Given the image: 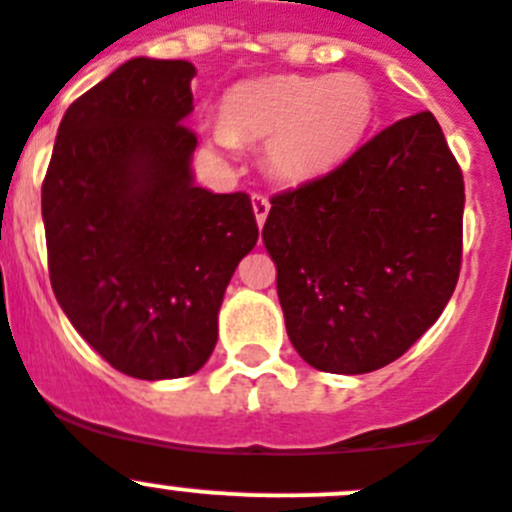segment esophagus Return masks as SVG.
Returning <instances> with one entry per match:
<instances>
[{"instance_id":"1","label":"esophagus","mask_w":512,"mask_h":512,"mask_svg":"<svg viewBox=\"0 0 512 512\" xmlns=\"http://www.w3.org/2000/svg\"><path fill=\"white\" fill-rule=\"evenodd\" d=\"M252 211H255L257 224L262 227L267 219V211H270V201H267V196H262V193H252Z\"/></svg>"}]
</instances>
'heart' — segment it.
Returning <instances> with one entry per match:
<instances>
[{"mask_svg":"<svg viewBox=\"0 0 512 512\" xmlns=\"http://www.w3.org/2000/svg\"><path fill=\"white\" fill-rule=\"evenodd\" d=\"M375 114V89L357 73L252 78L224 96L222 119L206 137L222 153L267 140V168L283 181H306L347 160Z\"/></svg>","mask_w":512,"mask_h":512,"instance_id":"b5f03b06","label":"heart"}]
</instances>
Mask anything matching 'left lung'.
<instances>
[{
    "mask_svg": "<svg viewBox=\"0 0 512 512\" xmlns=\"http://www.w3.org/2000/svg\"><path fill=\"white\" fill-rule=\"evenodd\" d=\"M270 204L262 242L278 267L285 329L316 370L390 365L457 288L464 178L431 112L390 124Z\"/></svg>",
    "mask_w": 512,
    "mask_h": 512,
    "instance_id": "8db88e82",
    "label": "left lung"
}]
</instances>
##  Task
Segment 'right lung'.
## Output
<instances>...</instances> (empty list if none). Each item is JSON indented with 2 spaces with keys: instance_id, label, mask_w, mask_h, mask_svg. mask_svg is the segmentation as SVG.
I'll use <instances>...</instances> for the list:
<instances>
[{
  "instance_id": "1",
  "label": "right lung",
  "mask_w": 512,
  "mask_h": 512,
  "mask_svg": "<svg viewBox=\"0 0 512 512\" xmlns=\"http://www.w3.org/2000/svg\"><path fill=\"white\" fill-rule=\"evenodd\" d=\"M193 76L188 61L122 63L63 114L43 181L55 298L137 380L206 365L224 290L257 242L247 193L193 183Z\"/></svg>"
}]
</instances>
